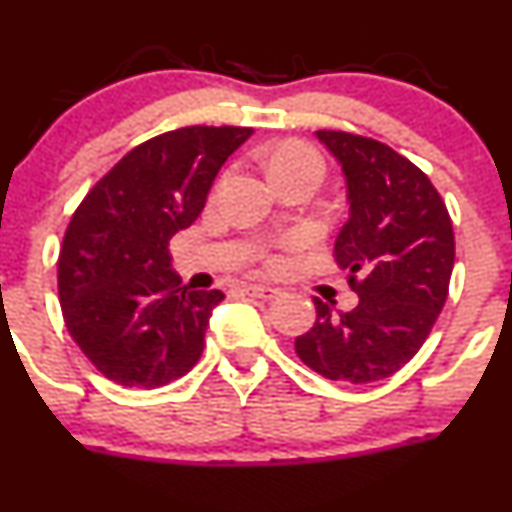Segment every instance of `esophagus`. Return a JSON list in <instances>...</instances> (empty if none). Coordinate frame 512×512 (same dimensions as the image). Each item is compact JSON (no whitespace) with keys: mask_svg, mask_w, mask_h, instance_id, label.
Returning <instances> with one entry per match:
<instances>
[{"mask_svg":"<svg viewBox=\"0 0 512 512\" xmlns=\"http://www.w3.org/2000/svg\"><path fill=\"white\" fill-rule=\"evenodd\" d=\"M244 293L251 298H263V301H268V298H276L281 291L273 286H263V283H249V286H244Z\"/></svg>","mask_w":512,"mask_h":512,"instance_id":"34e87169","label":"esophagus"}]
</instances>
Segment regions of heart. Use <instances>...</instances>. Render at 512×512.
<instances>
[{
	"label": "heart",
	"mask_w": 512,
	"mask_h": 512,
	"mask_svg": "<svg viewBox=\"0 0 512 512\" xmlns=\"http://www.w3.org/2000/svg\"><path fill=\"white\" fill-rule=\"evenodd\" d=\"M293 169H313L321 174L323 164L318 159V154L313 149L303 144H286L271 156V164H268V171L273 174H281V171H293ZM298 236H288V239L278 241L271 251L266 254V266L268 268H281L286 263V254L298 246Z\"/></svg>",
	"instance_id": "1"
}]
</instances>
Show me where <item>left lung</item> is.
<instances>
[{"label":"left lung","instance_id":"obj_1","mask_svg":"<svg viewBox=\"0 0 512 512\" xmlns=\"http://www.w3.org/2000/svg\"><path fill=\"white\" fill-rule=\"evenodd\" d=\"M316 136L346 176L348 221L333 254L358 306L343 313L316 298L296 353L328 381L373 383L401 371L433 331L453 273V224L428 176L391 146L348 131Z\"/></svg>","mask_w":512,"mask_h":512}]
</instances>
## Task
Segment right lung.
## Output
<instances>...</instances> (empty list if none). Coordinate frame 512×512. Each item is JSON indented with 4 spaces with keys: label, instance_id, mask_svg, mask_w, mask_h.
Returning <instances> with one entry per match:
<instances>
[{
    "label": "right lung",
    "instance_id": "add662e5",
    "mask_svg": "<svg viewBox=\"0 0 512 512\" xmlns=\"http://www.w3.org/2000/svg\"><path fill=\"white\" fill-rule=\"evenodd\" d=\"M249 126H184L131 149L101 176L64 234L59 303L74 343L124 388L186 376L204 351L221 291H191L171 271L169 241L204 211Z\"/></svg>",
    "mask_w": 512,
    "mask_h": 512
}]
</instances>
